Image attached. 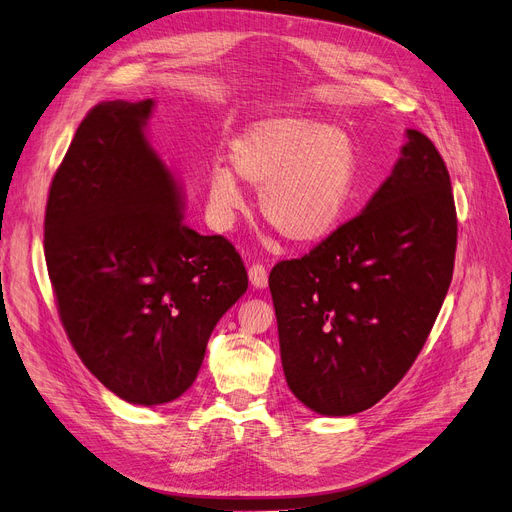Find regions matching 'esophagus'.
Returning <instances> with one entry per match:
<instances>
[{"label": "esophagus", "instance_id": "obj_1", "mask_svg": "<svg viewBox=\"0 0 512 512\" xmlns=\"http://www.w3.org/2000/svg\"><path fill=\"white\" fill-rule=\"evenodd\" d=\"M250 281H252L254 288H264V285H267L269 271H267V267H264L262 262H254L252 267H250Z\"/></svg>", "mask_w": 512, "mask_h": 512}]
</instances>
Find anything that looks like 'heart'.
I'll use <instances>...</instances> for the list:
<instances>
[{"label": "heart", "mask_w": 512, "mask_h": 512, "mask_svg": "<svg viewBox=\"0 0 512 512\" xmlns=\"http://www.w3.org/2000/svg\"><path fill=\"white\" fill-rule=\"evenodd\" d=\"M233 170L260 191L264 220L294 245H315L338 231L355 193L357 147L342 126L298 115L254 121L231 147ZM210 210L229 227L243 210V191L229 168L208 182Z\"/></svg>", "instance_id": "obj_1"}]
</instances>
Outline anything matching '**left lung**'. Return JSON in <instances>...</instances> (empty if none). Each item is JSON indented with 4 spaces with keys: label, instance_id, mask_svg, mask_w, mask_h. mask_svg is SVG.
<instances>
[{
    "label": "left lung",
    "instance_id": "left-lung-1",
    "mask_svg": "<svg viewBox=\"0 0 512 512\" xmlns=\"http://www.w3.org/2000/svg\"><path fill=\"white\" fill-rule=\"evenodd\" d=\"M458 218L437 147L418 130L365 210L269 275L283 374L313 412L351 416L401 382L454 275Z\"/></svg>",
    "mask_w": 512,
    "mask_h": 512
}]
</instances>
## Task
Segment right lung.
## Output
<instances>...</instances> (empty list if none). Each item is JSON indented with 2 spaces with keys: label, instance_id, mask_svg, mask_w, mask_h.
Returning <instances> with one entry per match:
<instances>
[{
  "label": "right lung",
  "instance_id": "obj_1",
  "mask_svg": "<svg viewBox=\"0 0 512 512\" xmlns=\"http://www.w3.org/2000/svg\"><path fill=\"white\" fill-rule=\"evenodd\" d=\"M151 109V98L90 109L44 218L69 342L111 393L138 405L187 391L218 319L248 290L235 245L182 220L180 189L145 136Z\"/></svg>",
  "mask_w": 512,
  "mask_h": 512
}]
</instances>
